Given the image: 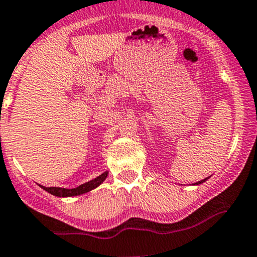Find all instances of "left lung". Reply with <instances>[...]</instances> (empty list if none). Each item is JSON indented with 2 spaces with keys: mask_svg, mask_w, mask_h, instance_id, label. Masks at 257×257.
I'll use <instances>...</instances> for the list:
<instances>
[{
  "mask_svg": "<svg viewBox=\"0 0 257 257\" xmlns=\"http://www.w3.org/2000/svg\"><path fill=\"white\" fill-rule=\"evenodd\" d=\"M207 179H208V178H206V179H203V180H200V182L195 183V184H197V185H198V184H202V183H204V182H206V180H207Z\"/></svg>",
  "mask_w": 257,
  "mask_h": 257,
  "instance_id": "1",
  "label": "left lung"
}]
</instances>
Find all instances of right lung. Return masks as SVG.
I'll return each instance as SVG.
<instances>
[{
    "instance_id": "obj_1",
    "label": "right lung",
    "mask_w": 257,
    "mask_h": 257,
    "mask_svg": "<svg viewBox=\"0 0 257 257\" xmlns=\"http://www.w3.org/2000/svg\"><path fill=\"white\" fill-rule=\"evenodd\" d=\"M107 175H108V172H104L102 173L99 177L94 178V179H92L90 182H87L84 183V184L79 185V187L77 188H73V189H67V188H58V187H43V185H40L41 188H43L44 190H46L48 193H50V194L55 195V197H75V195H80V194H84V193H88L90 192L92 189H94V188H97L98 185H101L102 183L104 182V179L107 178Z\"/></svg>"
}]
</instances>
